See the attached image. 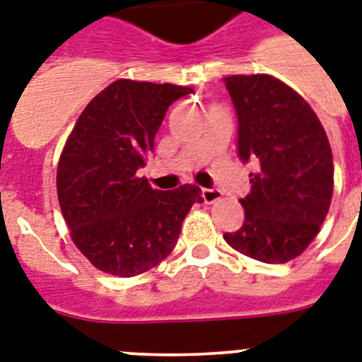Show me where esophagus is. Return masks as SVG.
Here are the masks:
<instances>
[{"instance_id":"obj_1","label":"esophagus","mask_w":362,"mask_h":362,"mask_svg":"<svg viewBox=\"0 0 362 362\" xmlns=\"http://www.w3.org/2000/svg\"><path fill=\"white\" fill-rule=\"evenodd\" d=\"M201 197L204 199V202H206V204H211V202H216L221 199V191L211 189V187H202Z\"/></svg>"}]
</instances>
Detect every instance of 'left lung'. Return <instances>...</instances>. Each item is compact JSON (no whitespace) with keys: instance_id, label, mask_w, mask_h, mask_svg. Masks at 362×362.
Segmentation results:
<instances>
[{"instance_id":"1","label":"left lung","mask_w":362,"mask_h":362,"mask_svg":"<svg viewBox=\"0 0 362 362\" xmlns=\"http://www.w3.org/2000/svg\"><path fill=\"white\" fill-rule=\"evenodd\" d=\"M238 156L255 160L245 221L225 242L245 257L284 264L313 242L333 197V154L324 126L292 87L267 74L228 76Z\"/></svg>"}]
</instances>
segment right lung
Returning <instances> with one entry per match:
<instances>
[{
  "label": "right lung",
  "instance_id": "1",
  "mask_svg": "<svg viewBox=\"0 0 362 362\" xmlns=\"http://www.w3.org/2000/svg\"><path fill=\"white\" fill-rule=\"evenodd\" d=\"M189 87L117 79L90 100L66 139L57 197L76 247L100 272L135 277L171 255L195 184L152 189L137 171L173 102Z\"/></svg>",
  "mask_w": 362,
  "mask_h": 362
}]
</instances>
